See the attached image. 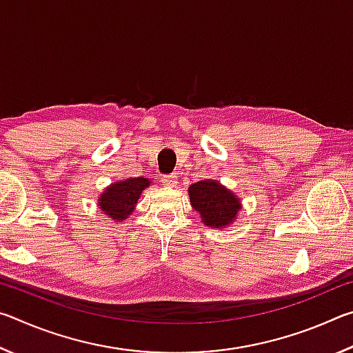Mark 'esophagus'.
<instances>
[{
    "label": "esophagus",
    "instance_id": "esophagus-1",
    "mask_svg": "<svg viewBox=\"0 0 353 353\" xmlns=\"http://www.w3.org/2000/svg\"><path fill=\"white\" fill-rule=\"evenodd\" d=\"M162 183L165 185V187H168V188H174V187H177V183H179V181H177V176H176V174H168V176H165V177H163V181H162Z\"/></svg>",
    "mask_w": 353,
    "mask_h": 353
}]
</instances>
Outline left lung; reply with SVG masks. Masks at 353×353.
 <instances>
[{"label": "left lung", "instance_id": "obj_1", "mask_svg": "<svg viewBox=\"0 0 353 353\" xmlns=\"http://www.w3.org/2000/svg\"><path fill=\"white\" fill-rule=\"evenodd\" d=\"M190 202L196 212L201 213L204 224L213 229L232 224L240 212V201L232 191L225 190L216 181H201L188 188Z\"/></svg>", "mask_w": 353, "mask_h": 353}]
</instances>
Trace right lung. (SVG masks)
Instances as JSON below:
<instances>
[{
	"label": "right lung",
	"mask_w": 353,
	"mask_h": 353,
	"mask_svg": "<svg viewBox=\"0 0 353 353\" xmlns=\"http://www.w3.org/2000/svg\"><path fill=\"white\" fill-rule=\"evenodd\" d=\"M149 187V179L132 177L123 182L112 183L99 198V207L112 219L123 221L132 213L141 191Z\"/></svg>",
	"instance_id": "obj_1"
}]
</instances>
